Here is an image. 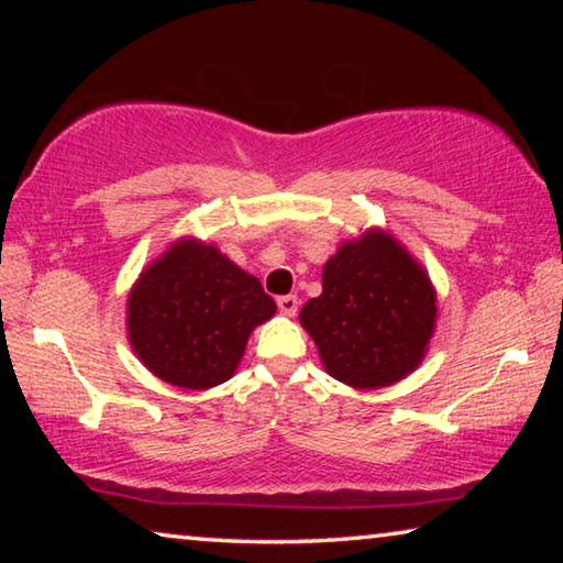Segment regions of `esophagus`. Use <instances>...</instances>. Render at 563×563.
<instances>
[{"mask_svg": "<svg viewBox=\"0 0 563 563\" xmlns=\"http://www.w3.org/2000/svg\"><path fill=\"white\" fill-rule=\"evenodd\" d=\"M298 298H295V295H280L278 298V308H280V312L283 316H295V312H298Z\"/></svg>", "mask_w": 563, "mask_h": 563, "instance_id": "1", "label": "esophagus"}]
</instances>
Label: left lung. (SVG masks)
I'll use <instances>...</instances> for the list:
<instances>
[{"mask_svg":"<svg viewBox=\"0 0 563 563\" xmlns=\"http://www.w3.org/2000/svg\"><path fill=\"white\" fill-rule=\"evenodd\" d=\"M434 320L430 275L379 228L338 247L322 268V292L300 310L330 377L355 389L387 387L415 373Z\"/></svg>","mask_w":563,"mask_h":563,"instance_id":"obj_1","label":"left lung"}]
</instances>
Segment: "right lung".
I'll return each mask as SVG.
<instances>
[{
  "mask_svg": "<svg viewBox=\"0 0 563 563\" xmlns=\"http://www.w3.org/2000/svg\"><path fill=\"white\" fill-rule=\"evenodd\" d=\"M275 316L258 278L196 238H180L139 275L126 328L136 357L168 385L208 389L231 379L253 328Z\"/></svg>",
  "mask_w": 563,
  "mask_h": 563,
  "instance_id": "right-lung-1",
  "label": "right lung"
}]
</instances>
